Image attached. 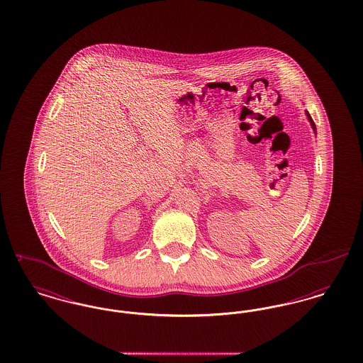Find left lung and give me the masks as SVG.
Masks as SVG:
<instances>
[{"label": "left lung", "mask_w": 363, "mask_h": 363, "mask_svg": "<svg viewBox=\"0 0 363 363\" xmlns=\"http://www.w3.org/2000/svg\"><path fill=\"white\" fill-rule=\"evenodd\" d=\"M306 116H307V119H308V122H310V125H311V128L314 130V134H317V128H315V123H314V121L311 119V116H310V113H308V111H306Z\"/></svg>", "instance_id": "left-lung-1"}]
</instances>
